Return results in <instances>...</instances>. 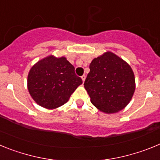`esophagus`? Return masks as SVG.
Here are the masks:
<instances>
[{
    "mask_svg": "<svg viewBox=\"0 0 160 160\" xmlns=\"http://www.w3.org/2000/svg\"><path fill=\"white\" fill-rule=\"evenodd\" d=\"M85 79H86V75H85V74H84V75H82V82H84Z\"/></svg>",
    "mask_w": 160,
    "mask_h": 160,
    "instance_id": "34e87169",
    "label": "esophagus"
}]
</instances>
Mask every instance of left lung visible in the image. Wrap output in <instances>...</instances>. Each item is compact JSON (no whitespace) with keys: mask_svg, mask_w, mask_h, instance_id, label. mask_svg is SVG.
Segmentation results:
<instances>
[{"mask_svg":"<svg viewBox=\"0 0 160 160\" xmlns=\"http://www.w3.org/2000/svg\"><path fill=\"white\" fill-rule=\"evenodd\" d=\"M84 87L90 102L100 111L117 113L127 107L135 90V79L131 66L108 51L93 59Z\"/></svg>","mask_w":160,"mask_h":160,"instance_id":"1","label":"left lung"}]
</instances>
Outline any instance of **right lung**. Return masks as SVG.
<instances>
[{"mask_svg":"<svg viewBox=\"0 0 160 160\" xmlns=\"http://www.w3.org/2000/svg\"><path fill=\"white\" fill-rule=\"evenodd\" d=\"M82 83L74 67L65 57L48 56L32 66L28 74L27 87L32 99L46 109H55L67 102Z\"/></svg>","mask_w":160,"mask_h":160,"instance_id":"obj_1","label":"right lung"}]
</instances>
